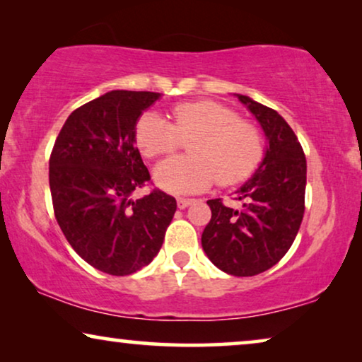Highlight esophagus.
<instances>
[{
	"instance_id": "esophagus-1",
	"label": "esophagus",
	"mask_w": 362,
	"mask_h": 362,
	"mask_svg": "<svg viewBox=\"0 0 362 362\" xmlns=\"http://www.w3.org/2000/svg\"><path fill=\"white\" fill-rule=\"evenodd\" d=\"M195 202V199H177V206L178 209H187V206L192 205Z\"/></svg>"
}]
</instances>
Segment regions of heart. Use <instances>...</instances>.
<instances>
[{"mask_svg": "<svg viewBox=\"0 0 362 362\" xmlns=\"http://www.w3.org/2000/svg\"><path fill=\"white\" fill-rule=\"evenodd\" d=\"M172 122L147 112L137 120L136 144L147 158L170 156L188 142L189 157L168 158L156 182L172 194H197L218 182L242 184L263 160L264 141L257 125L216 100H189L170 109Z\"/></svg>", "mask_w": 362, "mask_h": 362, "instance_id": "1", "label": "heart"}]
</instances>
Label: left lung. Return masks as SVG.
I'll return each instance as SVG.
<instances>
[{"label": "left lung", "instance_id": "left-lung-1", "mask_svg": "<svg viewBox=\"0 0 362 362\" xmlns=\"http://www.w3.org/2000/svg\"><path fill=\"white\" fill-rule=\"evenodd\" d=\"M267 134L262 165L237 192L235 210L221 199L209 200L211 218L202 233L210 262L233 276H255L285 257L305 215L306 157L296 134L276 110L238 95Z\"/></svg>", "mask_w": 362, "mask_h": 362}]
</instances>
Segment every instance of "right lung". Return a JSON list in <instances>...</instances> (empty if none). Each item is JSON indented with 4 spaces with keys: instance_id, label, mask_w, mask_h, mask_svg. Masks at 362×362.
I'll return each mask as SVG.
<instances>
[{
    "instance_id": "right-lung-1",
    "label": "right lung",
    "mask_w": 362,
    "mask_h": 362,
    "mask_svg": "<svg viewBox=\"0 0 362 362\" xmlns=\"http://www.w3.org/2000/svg\"><path fill=\"white\" fill-rule=\"evenodd\" d=\"M148 90H110L81 105L62 125L49 157L52 209L74 252L99 272L125 276L158 253L177 202L152 185L136 142Z\"/></svg>"
}]
</instances>
